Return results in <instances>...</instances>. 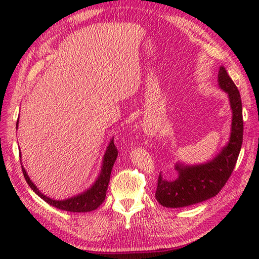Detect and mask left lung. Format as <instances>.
<instances>
[{"label":"left lung","instance_id":"obj_1","mask_svg":"<svg viewBox=\"0 0 259 259\" xmlns=\"http://www.w3.org/2000/svg\"><path fill=\"white\" fill-rule=\"evenodd\" d=\"M218 83L228 93L233 110L232 133L228 144L217 157L203 164H176L178 177L175 180H167L159 175L156 198L164 207H187L214 197L226 185L236 166L243 145L244 134L240 93L224 67L219 68Z\"/></svg>","mask_w":259,"mask_h":259}]
</instances>
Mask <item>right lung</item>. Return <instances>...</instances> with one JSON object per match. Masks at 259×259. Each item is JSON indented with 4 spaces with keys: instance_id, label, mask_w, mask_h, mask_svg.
Returning a JSON list of instances; mask_svg holds the SVG:
<instances>
[{
    "instance_id": "add662e5",
    "label": "right lung",
    "mask_w": 259,
    "mask_h": 259,
    "mask_svg": "<svg viewBox=\"0 0 259 259\" xmlns=\"http://www.w3.org/2000/svg\"><path fill=\"white\" fill-rule=\"evenodd\" d=\"M18 123H19V120L18 122H16V128H18ZM20 156H21V152H20ZM117 157H118V149L117 147L114 146L113 139H112L110 141L106 153H104L101 174L98 177L96 183L93 184L91 188L84 191L83 194L69 198V199H65V200H53L51 198L45 196L36 188L35 185L30 180L29 176H27L23 166H22V171H23L24 178L26 180L27 185L31 187V189L34 191L38 197H41L43 200L47 201L48 203H50L51 206L65 211L87 212V211L95 210V209H97L104 201L108 185L110 181V175H111L113 163L115 161V159H117Z\"/></svg>"
}]
</instances>
